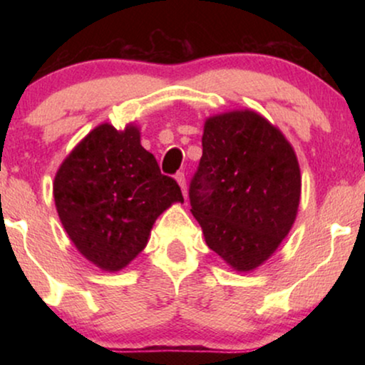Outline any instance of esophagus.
Segmentation results:
<instances>
[{"mask_svg": "<svg viewBox=\"0 0 365 365\" xmlns=\"http://www.w3.org/2000/svg\"><path fill=\"white\" fill-rule=\"evenodd\" d=\"M176 181L179 182V186H181V189H182V194L184 196H187V186H186V176H184V173H181L179 171L178 174H176Z\"/></svg>", "mask_w": 365, "mask_h": 365, "instance_id": "34e87169", "label": "esophagus"}]
</instances>
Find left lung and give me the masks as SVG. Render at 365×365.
Here are the masks:
<instances>
[{
  "mask_svg": "<svg viewBox=\"0 0 365 365\" xmlns=\"http://www.w3.org/2000/svg\"><path fill=\"white\" fill-rule=\"evenodd\" d=\"M299 197L297 158L279 129L254 111L207 119L189 202L214 252L237 271L257 267L291 231Z\"/></svg>",
  "mask_w": 365,
  "mask_h": 365,
  "instance_id": "left-lung-1",
  "label": "left lung"
}]
</instances>
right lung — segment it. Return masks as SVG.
Listing matches in <instances>:
<instances>
[{
    "instance_id": "obj_1",
    "label": "right lung",
    "mask_w": 365,
    "mask_h": 365,
    "mask_svg": "<svg viewBox=\"0 0 365 365\" xmlns=\"http://www.w3.org/2000/svg\"><path fill=\"white\" fill-rule=\"evenodd\" d=\"M54 202L68 236L104 271L128 266L146 246L164 209L182 202L176 179L164 176L139 143L138 128L93 129L54 178Z\"/></svg>"
}]
</instances>
